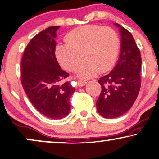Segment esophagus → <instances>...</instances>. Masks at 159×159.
I'll return each mask as SVG.
<instances>
[{
	"instance_id": "34e87169",
	"label": "esophagus",
	"mask_w": 159,
	"mask_h": 159,
	"mask_svg": "<svg viewBox=\"0 0 159 159\" xmlns=\"http://www.w3.org/2000/svg\"><path fill=\"white\" fill-rule=\"evenodd\" d=\"M77 83H78V85H79V86H84L86 84V80H80L79 79L77 80Z\"/></svg>"
}]
</instances>
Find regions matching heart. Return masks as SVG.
<instances>
[{
  "label": "heart",
  "mask_w": 159,
  "mask_h": 159,
  "mask_svg": "<svg viewBox=\"0 0 159 159\" xmlns=\"http://www.w3.org/2000/svg\"><path fill=\"white\" fill-rule=\"evenodd\" d=\"M65 40L66 44H59L55 48L57 61L66 70L73 72L79 68L83 58L85 62L77 75L84 79L94 76L99 70H109L120 50L119 35L110 27L80 26L69 32Z\"/></svg>",
  "instance_id": "heart-1"
}]
</instances>
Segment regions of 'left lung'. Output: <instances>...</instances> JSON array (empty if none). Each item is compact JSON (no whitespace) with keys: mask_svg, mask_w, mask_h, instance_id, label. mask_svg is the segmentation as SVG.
Wrapping results in <instances>:
<instances>
[{"mask_svg":"<svg viewBox=\"0 0 159 159\" xmlns=\"http://www.w3.org/2000/svg\"><path fill=\"white\" fill-rule=\"evenodd\" d=\"M121 34L119 60L109 74L101 77L102 91L97 109L104 118H117L133 106L140 89L141 56L133 35L117 23Z\"/></svg>","mask_w":159,"mask_h":159,"instance_id":"1","label":"left lung"}]
</instances>
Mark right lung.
I'll return each mask as SVG.
<instances>
[{"mask_svg": "<svg viewBox=\"0 0 159 159\" xmlns=\"http://www.w3.org/2000/svg\"><path fill=\"white\" fill-rule=\"evenodd\" d=\"M50 26L30 40L22 56L21 80L29 99L42 115L51 119L66 117L70 110V99L75 89L69 75L60 68L55 57L56 32Z\"/></svg>", "mask_w": 159, "mask_h": 159, "instance_id": "right-lung-1", "label": "right lung"}]
</instances>
